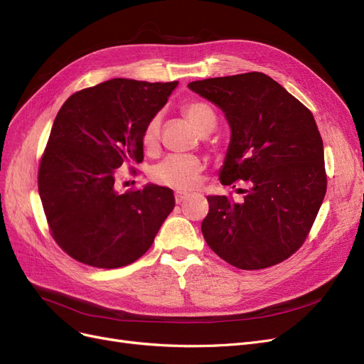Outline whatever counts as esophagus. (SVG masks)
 Segmentation results:
<instances>
[{
	"instance_id": "obj_1",
	"label": "esophagus",
	"mask_w": 364,
	"mask_h": 364,
	"mask_svg": "<svg viewBox=\"0 0 364 364\" xmlns=\"http://www.w3.org/2000/svg\"><path fill=\"white\" fill-rule=\"evenodd\" d=\"M187 196H189V195H187V193H181V192H177V193H175V203H177V204H181V203H184L186 199H187Z\"/></svg>"
}]
</instances>
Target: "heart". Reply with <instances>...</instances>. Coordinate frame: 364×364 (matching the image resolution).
Returning a JSON list of instances; mask_svg holds the SVG:
<instances>
[{
  "label": "heart",
  "mask_w": 364,
  "mask_h": 364,
  "mask_svg": "<svg viewBox=\"0 0 364 364\" xmlns=\"http://www.w3.org/2000/svg\"><path fill=\"white\" fill-rule=\"evenodd\" d=\"M183 114L199 134H208L216 127V114L203 101H189L183 105ZM161 114L151 116L142 132V144L146 151H156L160 144ZM204 171V163L195 156H169L152 168L151 178L160 186L175 191H189L198 184Z\"/></svg>",
  "instance_id": "b5f03b06"
}]
</instances>
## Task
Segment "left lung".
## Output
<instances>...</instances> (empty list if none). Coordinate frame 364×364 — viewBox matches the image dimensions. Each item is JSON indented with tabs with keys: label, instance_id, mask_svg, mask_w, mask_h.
<instances>
[{
	"label": "left lung",
	"instance_id": "1",
	"mask_svg": "<svg viewBox=\"0 0 364 364\" xmlns=\"http://www.w3.org/2000/svg\"><path fill=\"white\" fill-rule=\"evenodd\" d=\"M187 87L218 105L231 128L220 183L250 186L242 203L207 196V245L246 271L284 262L307 239L326 192L323 144L311 112L262 73Z\"/></svg>",
	"mask_w": 364,
	"mask_h": 364
}]
</instances>
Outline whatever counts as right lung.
<instances>
[{
	"label": "right lung",
	"instance_id": "right-lung-1",
	"mask_svg": "<svg viewBox=\"0 0 364 364\" xmlns=\"http://www.w3.org/2000/svg\"><path fill=\"white\" fill-rule=\"evenodd\" d=\"M178 81L113 78L69 97L39 166V195L54 240L85 264L116 269L140 259L175 205L168 187L116 191L122 165L144 160L142 132Z\"/></svg>",
	"mask_w": 364,
	"mask_h": 364
}]
</instances>
